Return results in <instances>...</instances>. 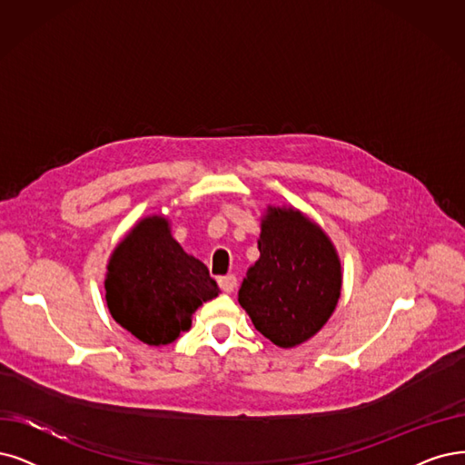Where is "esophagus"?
Instances as JSON below:
<instances>
[{
  "label": "esophagus",
  "instance_id": "obj_1",
  "mask_svg": "<svg viewBox=\"0 0 465 465\" xmlns=\"http://www.w3.org/2000/svg\"><path fill=\"white\" fill-rule=\"evenodd\" d=\"M218 283H220V289L223 291V293H232V291H233L235 285H237V278L232 276V273H228V276L218 278Z\"/></svg>",
  "mask_w": 465,
  "mask_h": 465
}]
</instances>
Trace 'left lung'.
<instances>
[{
	"mask_svg": "<svg viewBox=\"0 0 465 465\" xmlns=\"http://www.w3.org/2000/svg\"><path fill=\"white\" fill-rule=\"evenodd\" d=\"M259 251L239 287V304L273 345L299 347L337 308L342 287L337 249L320 223L295 206H268Z\"/></svg>",
	"mask_w": 465,
	"mask_h": 465,
	"instance_id": "left-lung-1",
	"label": "left lung"
}]
</instances>
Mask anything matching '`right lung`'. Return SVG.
Returning a JSON list of instances; mask_svg holds the SVG:
<instances>
[{
	"label": "right lung",
	"mask_w": 465,
	"mask_h": 465,
	"mask_svg": "<svg viewBox=\"0 0 465 465\" xmlns=\"http://www.w3.org/2000/svg\"><path fill=\"white\" fill-rule=\"evenodd\" d=\"M218 293L209 268L172 237L164 214L137 220L109 256V312L118 325L149 347L176 341L192 328L197 308Z\"/></svg>",
	"instance_id": "1"
}]
</instances>
